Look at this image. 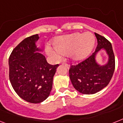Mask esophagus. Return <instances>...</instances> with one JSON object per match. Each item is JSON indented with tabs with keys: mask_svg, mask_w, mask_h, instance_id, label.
<instances>
[{
	"mask_svg": "<svg viewBox=\"0 0 123 123\" xmlns=\"http://www.w3.org/2000/svg\"><path fill=\"white\" fill-rule=\"evenodd\" d=\"M64 66L66 67L68 69H69L70 68V66L69 64H64Z\"/></svg>",
	"mask_w": 123,
	"mask_h": 123,
	"instance_id": "esophagus-1",
	"label": "esophagus"
}]
</instances>
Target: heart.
Returning a JSON list of instances; mask_svg holds the SVG:
<instances>
[{"instance_id":"obj_1","label":"heart","mask_w":123,"mask_h":123,"mask_svg":"<svg viewBox=\"0 0 123 123\" xmlns=\"http://www.w3.org/2000/svg\"><path fill=\"white\" fill-rule=\"evenodd\" d=\"M95 43V37L91 32L74 33L60 36L53 42L54 49L47 48V54L58 59L62 55L68 54L74 61H81L89 56Z\"/></svg>"}]
</instances>
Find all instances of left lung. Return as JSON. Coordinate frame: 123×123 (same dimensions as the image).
Returning a JSON list of instances; mask_svg holds the SVG:
<instances>
[{
  "label": "left lung",
  "instance_id": "left-lung-1",
  "mask_svg": "<svg viewBox=\"0 0 123 123\" xmlns=\"http://www.w3.org/2000/svg\"><path fill=\"white\" fill-rule=\"evenodd\" d=\"M95 35L97 40L95 52L82 62L71 66L69 71L74 88L83 94H94L104 88L110 82L115 69V57L111 43L102 36L96 33ZM102 49L108 55V61L102 65L96 61V56Z\"/></svg>",
  "mask_w": 123,
  "mask_h": 123
}]
</instances>
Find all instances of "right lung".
Returning <instances> with one entry per match:
<instances>
[{"mask_svg":"<svg viewBox=\"0 0 123 123\" xmlns=\"http://www.w3.org/2000/svg\"><path fill=\"white\" fill-rule=\"evenodd\" d=\"M38 35L24 39L9 59V80L20 97L28 102L40 103L49 96L53 78L59 64L51 65L40 52L37 42Z\"/></svg>","mask_w":123,"mask_h":123,"instance_id":"obj_1","label":"right lung"}]
</instances>
